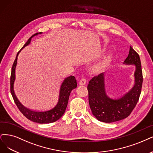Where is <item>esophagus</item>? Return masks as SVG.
<instances>
[{"label":"esophagus","instance_id":"obj_1","mask_svg":"<svg viewBox=\"0 0 153 153\" xmlns=\"http://www.w3.org/2000/svg\"><path fill=\"white\" fill-rule=\"evenodd\" d=\"M86 79L85 78H82L79 80V85H84V84H86Z\"/></svg>","mask_w":153,"mask_h":153}]
</instances>
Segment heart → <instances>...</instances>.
I'll use <instances>...</instances> for the list:
<instances>
[{
    "label": "heart",
    "instance_id": "obj_1",
    "mask_svg": "<svg viewBox=\"0 0 153 153\" xmlns=\"http://www.w3.org/2000/svg\"><path fill=\"white\" fill-rule=\"evenodd\" d=\"M107 60H108V59H107V57H105V59H104V60H103V62H100V63H98V64H94V65L92 67V70H93V71L96 72V71H99V70L101 69V68L103 66V65L106 63Z\"/></svg>",
    "mask_w": 153,
    "mask_h": 153
}]
</instances>
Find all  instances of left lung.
Here are the masks:
<instances>
[{"label":"left lung","instance_id":"8db88e82","mask_svg":"<svg viewBox=\"0 0 153 153\" xmlns=\"http://www.w3.org/2000/svg\"><path fill=\"white\" fill-rule=\"evenodd\" d=\"M127 64L136 67L135 85L128 93L118 100L107 97L105 91L103 73L94 76L88 85L89 104L93 115L101 122L111 123L121 120L131 114L136 106L142 89L143 76L139 54L130 47L129 53L124 61Z\"/></svg>","mask_w":153,"mask_h":153}]
</instances>
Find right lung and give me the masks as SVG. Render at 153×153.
Here are the masks:
<instances>
[{
    "label": "right lung",
    "mask_w": 153,
    "mask_h": 153,
    "mask_svg": "<svg viewBox=\"0 0 153 153\" xmlns=\"http://www.w3.org/2000/svg\"><path fill=\"white\" fill-rule=\"evenodd\" d=\"M38 33L34 34L32 35L27 42L24 45L21 50L25 48L27 45L30 44L31 38L34 36L37 35ZM20 50L18 53H17L16 59L14 62L12 69H11L10 74V93L14 101L16 106H18L19 111L22 113L25 117L27 119H29L34 122L39 123H49L56 121L64 115L66 110L68 101H69V95L73 89L77 87V81L74 76H70L65 78V79L60 84L59 93L58 94L57 98H56L55 103L46 108L41 110H31L27 108L22 105L16 98L14 91V82L15 81V69L17 64V59L19 53L21 52Z\"/></svg>",
    "instance_id": "add662e5"
}]
</instances>
